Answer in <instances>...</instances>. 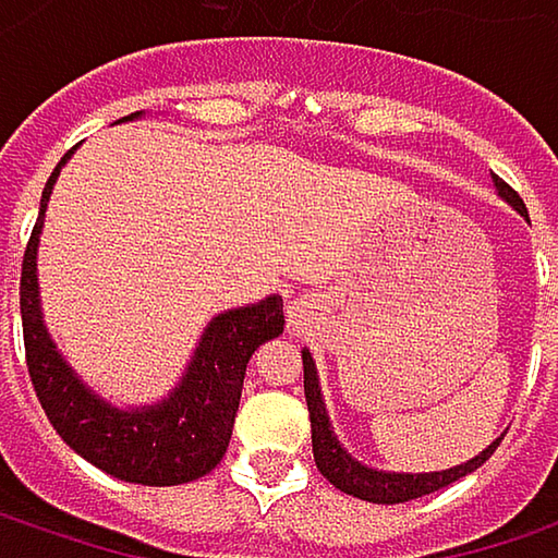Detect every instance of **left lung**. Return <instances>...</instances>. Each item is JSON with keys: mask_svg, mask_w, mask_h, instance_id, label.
<instances>
[{"mask_svg": "<svg viewBox=\"0 0 558 558\" xmlns=\"http://www.w3.org/2000/svg\"><path fill=\"white\" fill-rule=\"evenodd\" d=\"M495 186L504 199L520 213L526 216V206L523 199L517 196V190H510L501 177H495ZM303 393H306V410H310V429H313V459H316V469L323 478H329V485H336L339 492L352 495V498H362V501L372 504H403L413 501V498H423V495H433L465 475H472L475 469H482L495 449L501 446V439H495L485 452H478L475 459H469L465 465H456V469H446V472H420V475H403V472H378V469H368L362 465L359 459H352L336 433H332V423H329V413H326V403H323V393H319V375H316V365H313V355L310 349H303Z\"/></svg>", "mask_w": 558, "mask_h": 558, "instance_id": "left-lung-1", "label": "left lung"}]
</instances>
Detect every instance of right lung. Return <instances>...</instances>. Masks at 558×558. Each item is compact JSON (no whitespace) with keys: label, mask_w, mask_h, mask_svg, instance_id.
Returning <instances> with one entry per match:
<instances>
[{"label":"right lung","mask_w":558,"mask_h":558,"mask_svg":"<svg viewBox=\"0 0 558 558\" xmlns=\"http://www.w3.org/2000/svg\"><path fill=\"white\" fill-rule=\"evenodd\" d=\"M138 116L142 112L125 119ZM70 155L73 151H66L48 177V186L41 193V213L22 262V332L35 393L57 436L106 475L151 488L196 482L213 472L226 456L248 359L262 342L283 332V300L275 293L262 303L219 313L199 336V345L180 385L161 403L122 410L102 400L76 378L66 359L57 352L38 300V242L45 209L57 173Z\"/></svg>","instance_id":"add662e5"}]
</instances>
